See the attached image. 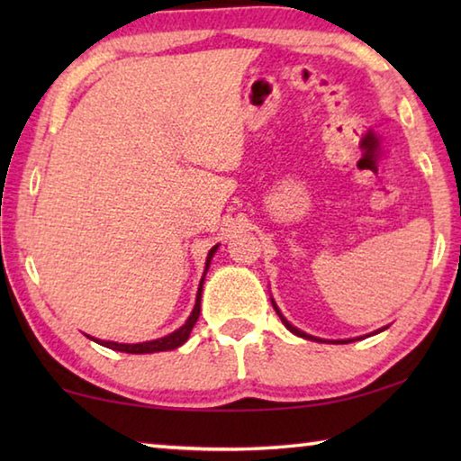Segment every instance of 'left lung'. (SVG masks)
<instances>
[{
	"instance_id": "left-lung-1",
	"label": "left lung",
	"mask_w": 461,
	"mask_h": 461,
	"mask_svg": "<svg viewBox=\"0 0 461 461\" xmlns=\"http://www.w3.org/2000/svg\"><path fill=\"white\" fill-rule=\"evenodd\" d=\"M272 307H275V311H276V315L280 317V321H283V323H285V327H286V330H288V331H293L294 335H299V338H305V339H313V341H323V339H319V338H313V335H309V333H305V331L296 330V327H294V325H291V323H288V321H286V319L283 317V313H280V309L276 307V303H275V301H272ZM378 331H382V330H378ZM378 331H376V333H378ZM357 339H360V338H357ZM349 341H356V339H338V341H333V343H349Z\"/></svg>"
}]
</instances>
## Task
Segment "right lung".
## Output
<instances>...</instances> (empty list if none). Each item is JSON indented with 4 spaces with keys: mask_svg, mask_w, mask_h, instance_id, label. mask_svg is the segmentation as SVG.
<instances>
[{
    "mask_svg": "<svg viewBox=\"0 0 461 461\" xmlns=\"http://www.w3.org/2000/svg\"><path fill=\"white\" fill-rule=\"evenodd\" d=\"M217 246H213L212 249H209L207 254V262H205V272L209 268V264H212V258L215 254ZM203 283H205V278H201L199 283V291H197V301H194V309L193 313L189 315V319H186L183 327H178L176 331L165 335V338L160 339H152V341H142V343H118V341H101V339H95V338H87L101 343V346H105L109 349H115V352H126V354H154V352H167V349H176L178 346H183V343L189 339L191 335V330L194 327V323H197L199 319V313H201V293H203Z\"/></svg>",
    "mask_w": 461,
    "mask_h": 461,
    "instance_id": "1",
    "label": "right lung"
}]
</instances>
